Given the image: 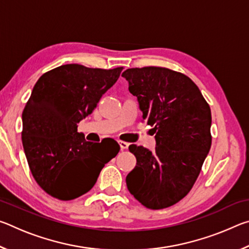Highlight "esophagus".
<instances>
[{"label": "esophagus", "instance_id": "1", "mask_svg": "<svg viewBox=\"0 0 249 249\" xmlns=\"http://www.w3.org/2000/svg\"><path fill=\"white\" fill-rule=\"evenodd\" d=\"M119 144H120V146H121V149H127V148H128V146H129L128 142H123V141L119 142Z\"/></svg>", "mask_w": 249, "mask_h": 249}]
</instances>
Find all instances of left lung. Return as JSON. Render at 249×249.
<instances>
[{"instance_id": "obj_1", "label": "left lung", "mask_w": 249, "mask_h": 249, "mask_svg": "<svg viewBox=\"0 0 249 249\" xmlns=\"http://www.w3.org/2000/svg\"><path fill=\"white\" fill-rule=\"evenodd\" d=\"M137 98L142 119L154 126L150 151L130 145L136 166L127 189L146 208L171 206L188 195L211 148V109L190 78L161 67L132 68L122 73Z\"/></svg>"}]
</instances>
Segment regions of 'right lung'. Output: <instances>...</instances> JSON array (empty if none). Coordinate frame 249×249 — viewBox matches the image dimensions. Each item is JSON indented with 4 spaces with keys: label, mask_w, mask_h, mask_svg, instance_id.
Instances as JSON below:
<instances>
[{
    "label": "right lung",
    "mask_w": 249,
    "mask_h": 249,
    "mask_svg": "<svg viewBox=\"0 0 249 249\" xmlns=\"http://www.w3.org/2000/svg\"><path fill=\"white\" fill-rule=\"evenodd\" d=\"M122 70L64 65L44 73L34 87L22 114L23 147L36 182L56 199L73 200L90 191L120 151L116 142L112 147L87 142L78 123L91 114Z\"/></svg>",
    "instance_id": "1"
}]
</instances>
